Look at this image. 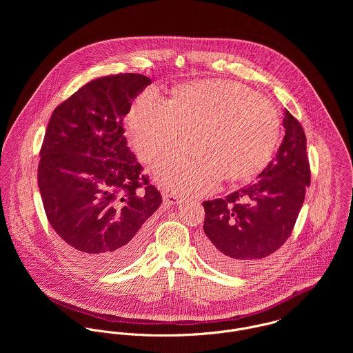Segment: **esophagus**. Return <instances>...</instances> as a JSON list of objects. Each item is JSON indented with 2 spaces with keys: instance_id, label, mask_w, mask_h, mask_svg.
<instances>
[{
  "instance_id": "obj_1",
  "label": "esophagus",
  "mask_w": 353,
  "mask_h": 353,
  "mask_svg": "<svg viewBox=\"0 0 353 353\" xmlns=\"http://www.w3.org/2000/svg\"><path fill=\"white\" fill-rule=\"evenodd\" d=\"M163 201L165 205H175V203H179L182 200L176 194H164Z\"/></svg>"
}]
</instances>
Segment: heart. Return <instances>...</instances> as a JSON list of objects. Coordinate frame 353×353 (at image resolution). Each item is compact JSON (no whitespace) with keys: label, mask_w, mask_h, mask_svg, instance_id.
<instances>
[{"label":"heart","mask_w":353,"mask_h":353,"mask_svg":"<svg viewBox=\"0 0 353 353\" xmlns=\"http://www.w3.org/2000/svg\"><path fill=\"white\" fill-rule=\"evenodd\" d=\"M126 125L134 151L147 164L186 145L192 136L194 150L156 168L160 183L178 194L208 193L221 178H252L270 161L280 139L276 105L227 80L182 85L170 101L147 90L132 104Z\"/></svg>","instance_id":"heart-1"}]
</instances>
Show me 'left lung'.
I'll return each mask as SVG.
<instances>
[{
  "label": "left lung",
  "mask_w": 353,
  "mask_h": 353,
  "mask_svg": "<svg viewBox=\"0 0 353 353\" xmlns=\"http://www.w3.org/2000/svg\"><path fill=\"white\" fill-rule=\"evenodd\" d=\"M283 125V143L258 181L224 200L202 202V255L220 269H250L277 252L295 227L311 172L302 125L287 110Z\"/></svg>",
  "instance_id": "8db88e82"
}]
</instances>
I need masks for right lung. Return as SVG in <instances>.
Returning <instances> with one entry per match:
<instances>
[{"label": "right lung", "mask_w": 353, "mask_h": 353, "mask_svg": "<svg viewBox=\"0 0 353 353\" xmlns=\"http://www.w3.org/2000/svg\"><path fill=\"white\" fill-rule=\"evenodd\" d=\"M151 83L137 73L87 83L55 107L39 152L38 185L52 230L101 272L141 252L161 203L123 136L132 101Z\"/></svg>", "instance_id": "right-lung-1"}]
</instances>
